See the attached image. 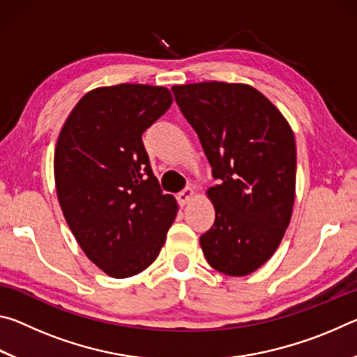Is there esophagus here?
Here are the masks:
<instances>
[{
  "label": "esophagus",
  "instance_id": "esophagus-1",
  "mask_svg": "<svg viewBox=\"0 0 357 357\" xmlns=\"http://www.w3.org/2000/svg\"><path fill=\"white\" fill-rule=\"evenodd\" d=\"M193 197H195V190L190 189V187H189V189H185L181 193H178V202H179L181 206H185L187 203H190L193 200Z\"/></svg>",
  "mask_w": 357,
  "mask_h": 357
}]
</instances>
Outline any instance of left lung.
Instances as JSON below:
<instances>
[{"label": "left lung", "instance_id": "obj_1", "mask_svg": "<svg viewBox=\"0 0 357 357\" xmlns=\"http://www.w3.org/2000/svg\"><path fill=\"white\" fill-rule=\"evenodd\" d=\"M172 91L220 179L206 190L215 220L200 238L204 258L222 274L249 275L274 255L291 220V126L250 84L202 82L174 84Z\"/></svg>", "mask_w": 357, "mask_h": 357}]
</instances>
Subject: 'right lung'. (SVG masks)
Segmentation results:
<instances>
[{
  "mask_svg": "<svg viewBox=\"0 0 357 357\" xmlns=\"http://www.w3.org/2000/svg\"><path fill=\"white\" fill-rule=\"evenodd\" d=\"M172 102L164 86H100L78 100L59 132L53 159L59 206L84 255L113 279L154 263L178 213L142 142Z\"/></svg>",
  "mask_w": 357,
  "mask_h": 357,
  "instance_id": "1",
  "label": "right lung"
}]
</instances>
